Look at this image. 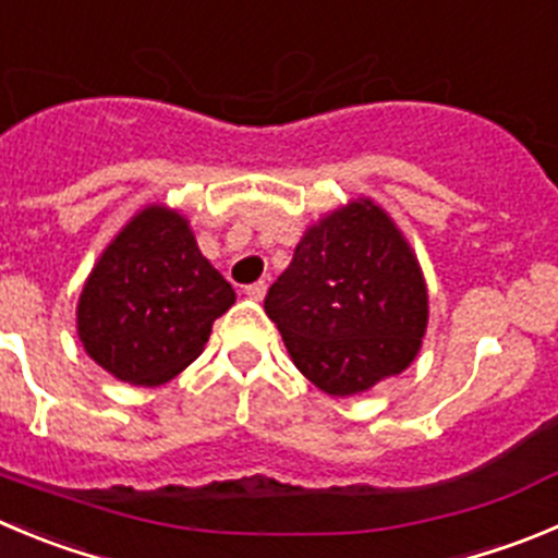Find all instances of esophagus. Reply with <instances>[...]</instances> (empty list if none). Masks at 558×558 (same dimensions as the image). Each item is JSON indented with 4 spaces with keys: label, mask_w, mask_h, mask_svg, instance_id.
I'll return each mask as SVG.
<instances>
[{
    "label": "esophagus",
    "mask_w": 558,
    "mask_h": 558,
    "mask_svg": "<svg viewBox=\"0 0 558 558\" xmlns=\"http://www.w3.org/2000/svg\"><path fill=\"white\" fill-rule=\"evenodd\" d=\"M244 294H247L250 300H255V303H262L264 294H267V283H264V280H258V283H250L247 289H244Z\"/></svg>",
    "instance_id": "1"
}]
</instances>
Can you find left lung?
Masks as SVG:
<instances>
[{"instance_id":"obj_1","label":"left lung","mask_w":558,"mask_h":558,"mask_svg":"<svg viewBox=\"0 0 558 558\" xmlns=\"http://www.w3.org/2000/svg\"><path fill=\"white\" fill-rule=\"evenodd\" d=\"M264 311L316 388L352 397L415 361L429 296L397 222L361 197L305 231Z\"/></svg>"}]
</instances>
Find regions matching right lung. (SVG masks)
Segmentation results:
<instances>
[{"label":"right lung","mask_w":558,"mask_h":558,"mask_svg":"<svg viewBox=\"0 0 558 558\" xmlns=\"http://www.w3.org/2000/svg\"><path fill=\"white\" fill-rule=\"evenodd\" d=\"M233 303L231 283L203 258L186 217L145 206L85 280L76 330L112 377L161 385L201 355L215 319Z\"/></svg>","instance_id":"right-lung-1"}]
</instances>
